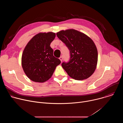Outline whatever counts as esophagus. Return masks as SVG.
Listing matches in <instances>:
<instances>
[{
	"instance_id": "34e87169",
	"label": "esophagus",
	"mask_w": 123,
	"mask_h": 123,
	"mask_svg": "<svg viewBox=\"0 0 123 123\" xmlns=\"http://www.w3.org/2000/svg\"><path fill=\"white\" fill-rule=\"evenodd\" d=\"M59 59H60V61L62 62V60H63V57H62V56H60V57H59Z\"/></svg>"
}]
</instances>
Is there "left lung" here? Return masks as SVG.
I'll list each match as a JSON object with an SVG mask.
<instances>
[{"label":"left lung","mask_w":123,"mask_h":123,"mask_svg":"<svg viewBox=\"0 0 123 123\" xmlns=\"http://www.w3.org/2000/svg\"><path fill=\"white\" fill-rule=\"evenodd\" d=\"M56 35L69 50V61L61 64L68 74L77 80L90 77L95 71L98 60L97 49L92 39L74 29L61 31Z\"/></svg>","instance_id":"1"}]
</instances>
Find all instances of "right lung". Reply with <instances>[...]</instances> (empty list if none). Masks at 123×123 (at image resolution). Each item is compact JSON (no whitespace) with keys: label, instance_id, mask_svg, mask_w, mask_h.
Wrapping results in <instances>:
<instances>
[{"label":"right lung","instance_id":"right-lung-1","mask_svg":"<svg viewBox=\"0 0 123 123\" xmlns=\"http://www.w3.org/2000/svg\"><path fill=\"white\" fill-rule=\"evenodd\" d=\"M55 33L49 32L39 33L33 37L25 48L22 56V66L31 80L44 82L53 74L61 61L53 55L50 47Z\"/></svg>","mask_w":123,"mask_h":123}]
</instances>
